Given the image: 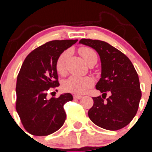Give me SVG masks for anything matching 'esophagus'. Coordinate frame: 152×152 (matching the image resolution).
Masks as SVG:
<instances>
[{
    "instance_id": "1",
    "label": "esophagus",
    "mask_w": 152,
    "mask_h": 152,
    "mask_svg": "<svg viewBox=\"0 0 152 152\" xmlns=\"http://www.w3.org/2000/svg\"><path fill=\"white\" fill-rule=\"evenodd\" d=\"M74 99H77V100H80L82 98V96H80V95H74L73 96Z\"/></svg>"
}]
</instances>
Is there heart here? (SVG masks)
<instances>
[{
	"label": "heart",
	"mask_w": 152,
	"mask_h": 152,
	"mask_svg": "<svg viewBox=\"0 0 152 152\" xmlns=\"http://www.w3.org/2000/svg\"><path fill=\"white\" fill-rule=\"evenodd\" d=\"M79 53L86 62L89 64L94 60L97 61L96 52L89 47H81L79 49ZM69 55V51L65 50L61 52L56 60V67L60 75H64L66 72V62ZM94 84V80L89 76H71L63 82V89L65 91L75 94H83L86 93Z\"/></svg>",
	"instance_id": "obj_1"
}]
</instances>
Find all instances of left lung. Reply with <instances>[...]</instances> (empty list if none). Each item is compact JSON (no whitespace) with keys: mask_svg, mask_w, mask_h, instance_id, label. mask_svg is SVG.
I'll return each instance as SVG.
<instances>
[{"mask_svg":"<svg viewBox=\"0 0 152 152\" xmlns=\"http://www.w3.org/2000/svg\"><path fill=\"white\" fill-rule=\"evenodd\" d=\"M80 43L94 49L100 57L101 77L96 89L102 96L93 97L88 116L96 126L107 130L124 128L135 116L142 97L138 74L127 56L106 42L82 39ZM107 92L111 96L106 98Z\"/></svg>","mask_w":152,"mask_h":152,"instance_id":"left-lung-1","label":"left lung"}]
</instances>
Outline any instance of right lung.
<instances>
[{
  "label": "right lung",
  "instance_id": "right-lung-1",
  "mask_svg": "<svg viewBox=\"0 0 152 152\" xmlns=\"http://www.w3.org/2000/svg\"><path fill=\"white\" fill-rule=\"evenodd\" d=\"M77 39L52 40L40 45L24 60L17 79L16 110L24 129L33 135L45 136L61 128L66 118L64 103L71 94L47 98L48 91L59 85L56 63L61 52Z\"/></svg>",
  "mask_w": 152,
  "mask_h": 152
}]
</instances>
